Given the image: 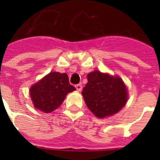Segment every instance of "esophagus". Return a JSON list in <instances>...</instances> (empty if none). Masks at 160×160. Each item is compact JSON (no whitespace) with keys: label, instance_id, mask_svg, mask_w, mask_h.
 I'll use <instances>...</instances> for the list:
<instances>
[{"label":"esophagus","instance_id":"esophagus-1","mask_svg":"<svg viewBox=\"0 0 160 160\" xmlns=\"http://www.w3.org/2000/svg\"><path fill=\"white\" fill-rule=\"evenodd\" d=\"M75 87H76V89H77L78 91H81L82 89V86L81 84H77L75 86Z\"/></svg>","mask_w":160,"mask_h":160}]
</instances>
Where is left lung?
<instances>
[{
  "label": "left lung",
  "instance_id": "8db88e82",
  "mask_svg": "<svg viewBox=\"0 0 160 160\" xmlns=\"http://www.w3.org/2000/svg\"><path fill=\"white\" fill-rule=\"evenodd\" d=\"M82 94L90 111L98 118L116 114L125 106L128 93L122 79L95 70L87 75Z\"/></svg>",
  "mask_w": 160,
  "mask_h": 160
}]
</instances>
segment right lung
<instances>
[{"label":"right lung","instance_id":"right-lung-1","mask_svg":"<svg viewBox=\"0 0 160 160\" xmlns=\"http://www.w3.org/2000/svg\"><path fill=\"white\" fill-rule=\"evenodd\" d=\"M75 90L66 73L51 72L32 86L29 93L35 108L50 113L60 107L68 93Z\"/></svg>","mask_w":160,"mask_h":160}]
</instances>
